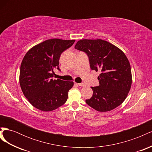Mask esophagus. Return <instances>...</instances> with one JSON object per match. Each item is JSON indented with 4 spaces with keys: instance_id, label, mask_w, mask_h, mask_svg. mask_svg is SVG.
<instances>
[{
    "instance_id": "esophagus-1",
    "label": "esophagus",
    "mask_w": 152,
    "mask_h": 152,
    "mask_svg": "<svg viewBox=\"0 0 152 152\" xmlns=\"http://www.w3.org/2000/svg\"><path fill=\"white\" fill-rule=\"evenodd\" d=\"M77 84L79 85V86H82V87H84V86H86V84H84V83H79V84Z\"/></svg>"
}]
</instances>
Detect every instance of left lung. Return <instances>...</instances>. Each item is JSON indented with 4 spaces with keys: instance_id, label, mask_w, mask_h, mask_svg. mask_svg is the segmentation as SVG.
I'll return each mask as SVG.
<instances>
[{
    "instance_id": "obj_1",
    "label": "left lung",
    "mask_w": 152,
    "mask_h": 152,
    "mask_svg": "<svg viewBox=\"0 0 152 152\" xmlns=\"http://www.w3.org/2000/svg\"><path fill=\"white\" fill-rule=\"evenodd\" d=\"M75 48L89 57L92 70L100 72L99 85L91 87L92 97L86 103L98 112L113 110L126 99L132 84L129 61L122 50L102 39H82Z\"/></svg>"
}]
</instances>
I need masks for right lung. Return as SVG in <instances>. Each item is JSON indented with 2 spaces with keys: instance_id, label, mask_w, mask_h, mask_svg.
Returning <instances> with one entry per match:
<instances>
[{
  "instance_id": "obj_1",
  "label": "right lung",
  "mask_w": 152,
  "mask_h": 152,
  "mask_svg": "<svg viewBox=\"0 0 152 152\" xmlns=\"http://www.w3.org/2000/svg\"><path fill=\"white\" fill-rule=\"evenodd\" d=\"M75 40L52 39L31 48L23 59L20 84L30 104L41 111L50 112L65 103L73 82L53 80L54 70L59 68L61 54Z\"/></svg>"
}]
</instances>
